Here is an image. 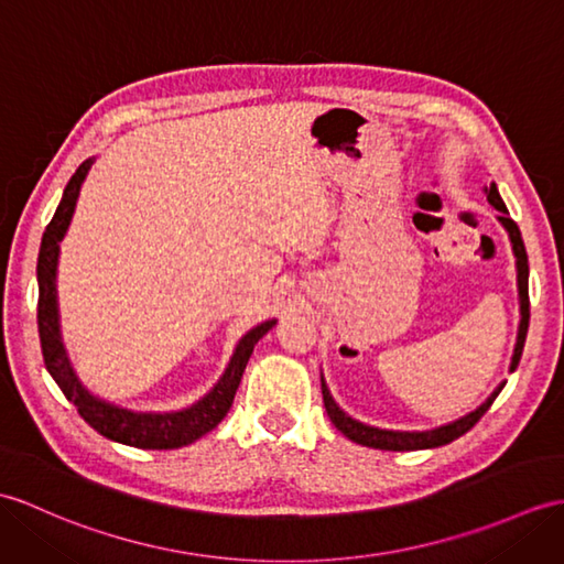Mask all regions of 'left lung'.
I'll return each mask as SVG.
<instances>
[{"label": "left lung", "instance_id": "8db88e82", "mask_svg": "<svg viewBox=\"0 0 564 564\" xmlns=\"http://www.w3.org/2000/svg\"><path fill=\"white\" fill-rule=\"evenodd\" d=\"M486 196L488 202L500 212L497 220L502 223L505 230L509 232V240H512V250L517 257V283H519V307H521V322H519V334H517V346H514V356H512V365L509 370H517V365L521 360L523 352V341H527V332H529V257H527V247H523L521 232L517 223L509 218L507 206L502 202L500 192H497L495 182H490V187H486ZM505 387V382L497 387L492 394L486 399V403H480L476 411H470L468 415L459 417V421L440 425L435 430H423V432H399V430H379V427H370L365 423L352 421L350 415H346L341 409H338L336 401L332 399L329 389H326L324 379H322V397H324V409L329 413L332 423L336 425V430H341L348 440H352L356 444H362V447H372V449H384V452H413V449H432V447H442V444H449L456 437H462L464 432H468L474 427L486 411L492 405V401L497 399Z\"/></svg>", "mask_w": 564, "mask_h": 564}]
</instances>
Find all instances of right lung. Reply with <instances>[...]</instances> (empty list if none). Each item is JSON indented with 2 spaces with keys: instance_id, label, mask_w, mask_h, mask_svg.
Segmentation results:
<instances>
[{
  "instance_id": "add662e5",
  "label": "right lung",
  "mask_w": 564,
  "mask_h": 564,
  "mask_svg": "<svg viewBox=\"0 0 564 564\" xmlns=\"http://www.w3.org/2000/svg\"><path fill=\"white\" fill-rule=\"evenodd\" d=\"M90 165H94V159L78 165L72 180L67 182V187H64L62 202L55 216L47 223L41 242V254H37V334H41L45 368L62 389V394L76 405L78 415H82L96 432H100L102 437L139 449L185 447V444H192L194 440L206 435V432H212L223 417H226L232 405L235 391L240 387L247 360H250L259 338L276 324V319L257 324L254 329H250L240 338V344L235 348L226 372L218 379V384L208 391L202 401L192 403L189 409L173 413H134L90 394V391L78 382L67 352H64L57 314L59 242L64 235H67L78 192H82Z\"/></svg>"
}]
</instances>
